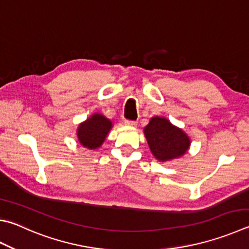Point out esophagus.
<instances>
[{
	"instance_id": "obj_1",
	"label": "esophagus",
	"mask_w": 249,
	"mask_h": 249,
	"mask_svg": "<svg viewBox=\"0 0 249 249\" xmlns=\"http://www.w3.org/2000/svg\"><path fill=\"white\" fill-rule=\"evenodd\" d=\"M124 124L127 125V126H136L137 122L136 121H130V120H125Z\"/></svg>"
}]
</instances>
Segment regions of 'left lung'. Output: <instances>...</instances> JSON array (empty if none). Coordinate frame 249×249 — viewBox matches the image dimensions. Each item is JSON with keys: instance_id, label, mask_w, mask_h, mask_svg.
Wrapping results in <instances>:
<instances>
[{"instance_id": "obj_1", "label": "left lung", "mask_w": 249, "mask_h": 249, "mask_svg": "<svg viewBox=\"0 0 249 249\" xmlns=\"http://www.w3.org/2000/svg\"><path fill=\"white\" fill-rule=\"evenodd\" d=\"M143 130L152 155L162 162L183 156L191 143L187 135L164 117H152Z\"/></svg>"}]
</instances>
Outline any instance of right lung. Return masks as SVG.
Instances as JSON below:
<instances>
[{
  "label": "right lung",
  "instance_id": "1",
  "mask_svg": "<svg viewBox=\"0 0 249 249\" xmlns=\"http://www.w3.org/2000/svg\"><path fill=\"white\" fill-rule=\"evenodd\" d=\"M112 127V122L101 114H93L79 125L77 137L79 142L88 149H96L105 142Z\"/></svg>",
  "mask_w": 249,
  "mask_h": 249
}]
</instances>
